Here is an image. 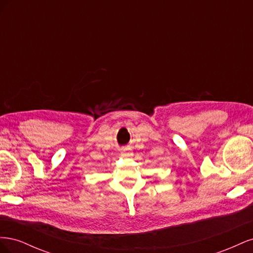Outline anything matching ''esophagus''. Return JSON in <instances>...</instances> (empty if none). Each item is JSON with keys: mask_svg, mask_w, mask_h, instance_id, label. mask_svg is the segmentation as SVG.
<instances>
[{"mask_svg": "<svg viewBox=\"0 0 253 253\" xmlns=\"http://www.w3.org/2000/svg\"><path fill=\"white\" fill-rule=\"evenodd\" d=\"M132 155H133V153L131 151H128V150H124L121 152L122 157H131Z\"/></svg>", "mask_w": 253, "mask_h": 253, "instance_id": "34e87169", "label": "esophagus"}]
</instances>
